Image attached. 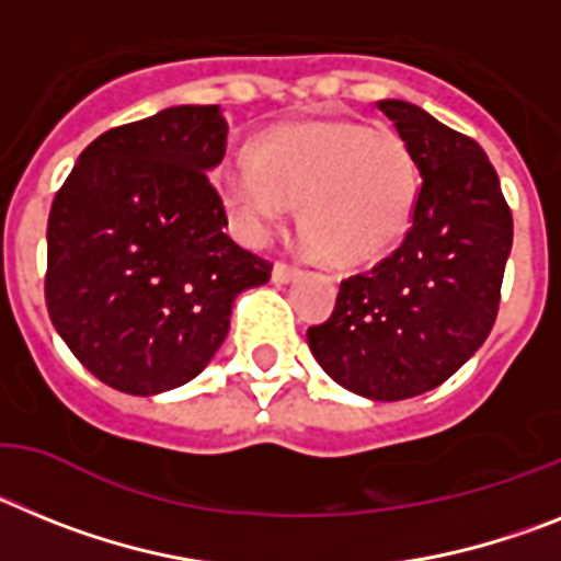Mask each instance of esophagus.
<instances>
[{
    "label": "esophagus",
    "mask_w": 561,
    "mask_h": 561,
    "mask_svg": "<svg viewBox=\"0 0 561 561\" xmlns=\"http://www.w3.org/2000/svg\"><path fill=\"white\" fill-rule=\"evenodd\" d=\"M299 267H290V265H285V262H276L274 265V271H271V279L276 282V285H287V282H294V279H299Z\"/></svg>",
    "instance_id": "34e87169"
}]
</instances>
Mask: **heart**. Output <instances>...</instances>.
I'll use <instances>...</instances> for the list:
<instances>
[{"label": "heart", "instance_id": "heart-1", "mask_svg": "<svg viewBox=\"0 0 561 561\" xmlns=\"http://www.w3.org/2000/svg\"><path fill=\"white\" fill-rule=\"evenodd\" d=\"M417 165L392 129L350 121L279 126L220 165L217 188L237 231L265 242L301 203L305 248L335 265H367L412 226Z\"/></svg>", "mask_w": 561, "mask_h": 561}]
</instances>
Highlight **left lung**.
<instances>
[{"label": "left lung", "instance_id": "1", "mask_svg": "<svg viewBox=\"0 0 561 561\" xmlns=\"http://www.w3.org/2000/svg\"><path fill=\"white\" fill-rule=\"evenodd\" d=\"M423 178L412 228L392 256L341 282L308 330L319 367L355 396L403 401L440 387L483 347L500 308L514 220L480 144L409 101L383 99Z\"/></svg>", "mask_w": 561, "mask_h": 561}]
</instances>
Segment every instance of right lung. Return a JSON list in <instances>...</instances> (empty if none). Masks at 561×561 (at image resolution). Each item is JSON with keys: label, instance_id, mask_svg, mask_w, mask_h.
<instances>
[{"label": "right lung", "instance_id": "1", "mask_svg": "<svg viewBox=\"0 0 561 561\" xmlns=\"http://www.w3.org/2000/svg\"><path fill=\"white\" fill-rule=\"evenodd\" d=\"M217 104L169 106L87 146L47 220V310L78 362L126 396L197 378L233 301L271 262L226 233L211 186L226 158Z\"/></svg>", "mask_w": 561, "mask_h": 561}]
</instances>
